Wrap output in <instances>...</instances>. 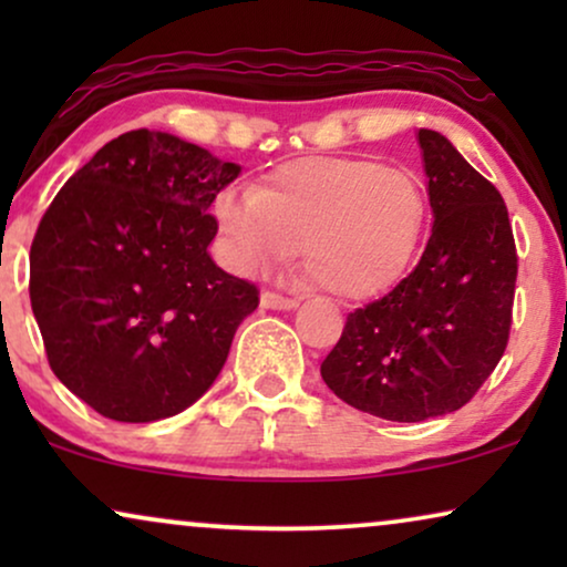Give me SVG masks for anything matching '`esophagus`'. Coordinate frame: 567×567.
Segmentation results:
<instances>
[{
  "label": "esophagus",
  "instance_id": "esophagus-1",
  "mask_svg": "<svg viewBox=\"0 0 567 567\" xmlns=\"http://www.w3.org/2000/svg\"><path fill=\"white\" fill-rule=\"evenodd\" d=\"M260 307L262 309H276V312H291V309L299 307V301L289 299V297H281V293H274V291H262L260 293Z\"/></svg>",
  "mask_w": 567,
  "mask_h": 567
}]
</instances>
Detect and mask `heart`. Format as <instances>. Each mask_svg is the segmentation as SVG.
Segmentation results:
<instances>
[{
  "label": "heart",
  "mask_w": 567,
  "mask_h": 567,
  "mask_svg": "<svg viewBox=\"0 0 567 567\" xmlns=\"http://www.w3.org/2000/svg\"><path fill=\"white\" fill-rule=\"evenodd\" d=\"M214 216L243 274H266L301 245L320 289L369 299L413 266L429 196L410 169L369 157H305L286 162L255 190H221Z\"/></svg>",
  "instance_id": "b5f03b06"
}]
</instances>
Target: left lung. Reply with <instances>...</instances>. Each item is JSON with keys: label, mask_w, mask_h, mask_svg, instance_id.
Instances as JSON below:
<instances>
[{"label": "left lung", "mask_w": 567, "mask_h": 567, "mask_svg": "<svg viewBox=\"0 0 567 567\" xmlns=\"http://www.w3.org/2000/svg\"><path fill=\"white\" fill-rule=\"evenodd\" d=\"M431 239L413 274L348 315L320 374L361 413L421 423L472 400L508 343L516 245L501 193L439 131L421 128Z\"/></svg>", "instance_id": "1"}]
</instances>
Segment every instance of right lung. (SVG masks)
<instances>
[{"label": "right lung", "mask_w": 567, "mask_h": 567, "mask_svg": "<svg viewBox=\"0 0 567 567\" xmlns=\"http://www.w3.org/2000/svg\"><path fill=\"white\" fill-rule=\"evenodd\" d=\"M243 167L165 131L107 142L56 193L30 247V305L59 382L100 415L152 423L216 382L258 289L216 266L214 198Z\"/></svg>", "instance_id": "obj_1"}]
</instances>
